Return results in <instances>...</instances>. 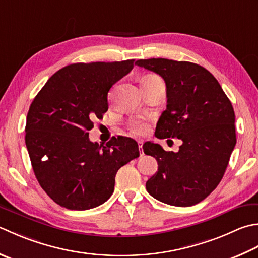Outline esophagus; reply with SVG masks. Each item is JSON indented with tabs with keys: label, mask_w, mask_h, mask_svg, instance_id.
<instances>
[{
	"label": "esophagus",
	"mask_w": 258,
	"mask_h": 258,
	"mask_svg": "<svg viewBox=\"0 0 258 258\" xmlns=\"http://www.w3.org/2000/svg\"><path fill=\"white\" fill-rule=\"evenodd\" d=\"M139 149H140V154L141 155H143V142H142V141H139Z\"/></svg>",
	"instance_id": "esophagus-1"
}]
</instances>
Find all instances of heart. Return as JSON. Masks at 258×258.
Returning a JSON list of instances; mask_svg holds the SVG:
<instances>
[{
    "label": "heart",
    "mask_w": 258,
    "mask_h": 258,
    "mask_svg": "<svg viewBox=\"0 0 258 258\" xmlns=\"http://www.w3.org/2000/svg\"><path fill=\"white\" fill-rule=\"evenodd\" d=\"M146 78H159L158 76H149ZM130 131L133 135H143L148 131V124L143 119H133L130 122Z\"/></svg>",
    "instance_id": "heart-1"
}]
</instances>
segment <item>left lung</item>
Listing matches in <instances>:
<instances>
[{"mask_svg": "<svg viewBox=\"0 0 258 258\" xmlns=\"http://www.w3.org/2000/svg\"><path fill=\"white\" fill-rule=\"evenodd\" d=\"M135 64L165 82L168 104L155 136L182 141L176 153L144 143V153L158 161L146 190L161 203L194 206L217 188L228 165L236 145L233 105L218 80L199 64L164 58L140 59Z\"/></svg>", "mask_w": 258, "mask_h": 258, "instance_id": "left-lung-1", "label": "left lung"}]
</instances>
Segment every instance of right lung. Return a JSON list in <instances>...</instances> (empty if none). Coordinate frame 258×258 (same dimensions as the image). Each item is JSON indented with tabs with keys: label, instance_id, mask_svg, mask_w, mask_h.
Wrapping results in <instances>:
<instances>
[{
	"label": "right lung",
	"instance_id": "1",
	"mask_svg": "<svg viewBox=\"0 0 258 258\" xmlns=\"http://www.w3.org/2000/svg\"><path fill=\"white\" fill-rule=\"evenodd\" d=\"M134 67V59L73 63L58 70L35 96L25 125L27 145L39 184L55 204L87 210L107 201L115 176L139 158L133 139L93 143V119L107 112V94Z\"/></svg>",
	"mask_w": 258,
	"mask_h": 258
}]
</instances>
